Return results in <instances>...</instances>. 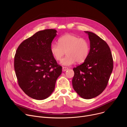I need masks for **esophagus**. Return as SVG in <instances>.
<instances>
[{
	"instance_id": "34e87169",
	"label": "esophagus",
	"mask_w": 127,
	"mask_h": 127,
	"mask_svg": "<svg viewBox=\"0 0 127 127\" xmlns=\"http://www.w3.org/2000/svg\"><path fill=\"white\" fill-rule=\"evenodd\" d=\"M68 69V68L67 67H62V70L63 71H65L66 70H67Z\"/></svg>"
}]
</instances>
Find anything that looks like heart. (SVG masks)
I'll use <instances>...</instances> for the list:
<instances>
[{
  "instance_id": "1",
  "label": "heart",
  "mask_w": 127,
  "mask_h": 127,
  "mask_svg": "<svg viewBox=\"0 0 127 127\" xmlns=\"http://www.w3.org/2000/svg\"><path fill=\"white\" fill-rule=\"evenodd\" d=\"M90 50L88 40L71 34L62 36L58 39V44H52L50 47L51 54L57 61L61 60L66 52L67 56L61 62L64 66H70L76 62H84L89 56Z\"/></svg>"
}]
</instances>
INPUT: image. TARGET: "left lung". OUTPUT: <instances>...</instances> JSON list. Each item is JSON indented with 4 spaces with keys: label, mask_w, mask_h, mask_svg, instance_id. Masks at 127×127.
Masks as SVG:
<instances>
[{
    "label": "left lung",
    "mask_w": 127,
    "mask_h": 127,
    "mask_svg": "<svg viewBox=\"0 0 127 127\" xmlns=\"http://www.w3.org/2000/svg\"><path fill=\"white\" fill-rule=\"evenodd\" d=\"M89 35L90 50L88 58L73 68V88L82 98L90 99L99 95L107 86L113 68L109 46L94 33L84 31Z\"/></svg>",
    "instance_id": "1"
}]
</instances>
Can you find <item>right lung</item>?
<instances>
[{
	"instance_id": "1",
	"label": "right lung",
	"mask_w": 127,
	"mask_h": 127,
	"mask_svg": "<svg viewBox=\"0 0 127 127\" xmlns=\"http://www.w3.org/2000/svg\"><path fill=\"white\" fill-rule=\"evenodd\" d=\"M57 32L55 29L38 31L24 41L16 51L14 69L18 85L33 99L43 100L50 96L62 73V66L50 51Z\"/></svg>"
}]
</instances>
